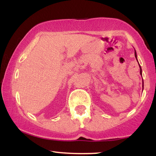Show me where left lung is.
<instances>
[{"instance_id": "obj_1", "label": "left lung", "mask_w": 156, "mask_h": 156, "mask_svg": "<svg viewBox=\"0 0 156 156\" xmlns=\"http://www.w3.org/2000/svg\"><path fill=\"white\" fill-rule=\"evenodd\" d=\"M135 57H136V59H137V61H138V59H137V55H136V50H135ZM139 67H140V75H142V69H141V67H140V65H139ZM143 87H144V80H143Z\"/></svg>"}]
</instances>
